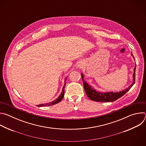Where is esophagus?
<instances>
[{"label":"esophagus","mask_w":146,"mask_h":146,"mask_svg":"<svg viewBox=\"0 0 146 146\" xmlns=\"http://www.w3.org/2000/svg\"><path fill=\"white\" fill-rule=\"evenodd\" d=\"M77 66H78V67H79V68H81L82 66V64L81 63H79V64L77 65Z\"/></svg>","instance_id":"1"}]
</instances>
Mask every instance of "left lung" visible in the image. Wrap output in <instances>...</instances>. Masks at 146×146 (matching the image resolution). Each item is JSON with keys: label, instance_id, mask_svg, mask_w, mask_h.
I'll use <instances>...</instances> for the list:
<instances>
[{"label": "left lung", "instance_id": "1", "mask_svg": "<svg viewBox=\"0 0 146 146\" xmlns=\"http://www.w3.org/2000/svg\"><path fill=\"white\" fill-rule=\"evenodd\" d=\"M131 55L133 56V54L131 53ZM136 65L134 68V73L133 74V80L132 84L129 86V87L125 90H123L120 92H105L102 93L100 92L99 91H97L95 90L94 88H92L90 86H89L86 82L84 80V76L82 74H81V77L83 81V85H84V88L85 90V92L87 95V96L92 100L96 101V102H114L117 99H119L121 96H122L123 95L125 94L133 86L135 82V70H136Z\"/></svg>", "mask_w": 146, "mask_h": 146}]
</instances>
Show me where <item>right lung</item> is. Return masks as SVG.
<instances>
[{"label":"right lung","mask_w":146,"mask_h":146,"mask_svg":"<svg viewBox=\"0 0 146 146\" xmlns=\"http://www.w3.org/2000/svg\"><path fill=\"white\" fill-rule=\"evenodd\" d=\"M66 78L65 79V84H64V86L63 87V88H62V93L60 94V95L59 96V97L55 100L52 101V102H50L49 103H47V104H41V105H38V107H42V106H51V105H55V104L60 102L62 99H63L64 96V94H65V85H66Z\"/></svg>","instance_id":"obj_1"}]
</instances>
